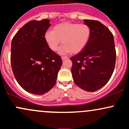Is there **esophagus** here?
<instances>
[{"label": "esophagus", "instance_id": "obj_1", "mask_svg": "<svg viewBox=\"0 0 129 129\" xmlns=\"http://www.w3.org/2000/svg\"><path fill=\"white\" fill-rule=\"evenodd\" d=\"M62 60H66V59H69V57H67V56H62Z\"/></svg>", "mask_w": 129, "mask_h": 129}]
</instances>
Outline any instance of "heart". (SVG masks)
Here are the masks:
<instances>
[{
  "label": "heart",
  "mask_w": 129,
  "mask_h": 129,
  "mask_svg": "<svg viewBox=\"0 0 129 129\" xmlns=\"http://www.w3.org/2000/svg\"><path fill=\"white\" fill-rule=\"evenodd\" d=\"M91 30L84 24L62 22L55 25L53 31H47L45 39L49 48L57 51L62 41L63 46L59 49L60 54H76L85 48L89 42Z\"/></svg>",
  "instance_id": "obj_1"
}]
</instances>
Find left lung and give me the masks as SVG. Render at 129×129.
Returning a JSON list of instances; mask_svg holds the SVG:
<instances>
[{
	"mask_svg": "<svg viewBox=\"0 0 129 129\" xmlns=\"http://www.w3.org/2000/svg\"><path fill=\"white\" fill-rule=\"evenodd\" d=\"M91 36L85 48L70 58L75 83L82 89L94 92L102 88L111 77L116 62L114 37L98 21L84 19Z\"/></svg>",
	"mask_w": 129,
	"mask_h": 129,
	"instance_id": "left-lung-1",
	"label": "left lung"
}]
</instances>
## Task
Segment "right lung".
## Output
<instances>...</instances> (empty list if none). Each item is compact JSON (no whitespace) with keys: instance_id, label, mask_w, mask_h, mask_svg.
<instances>
[{"instance_id":"1","label":"right lung","mask_w":129,"mask_h":129,"mask_svg":"<svg viewBox=\"0 0 129 129\" xmlns=\"http://www.w3.org/2000/svg\"><path fill=\"white\" fill-rule=\"evenodd\" d=\"M49 20H32L17 32L12 41L11 64L18 84L35 95L48 92L56 83L62 66L60 56L46 43Z\"/></svg>"}]
</instances>
